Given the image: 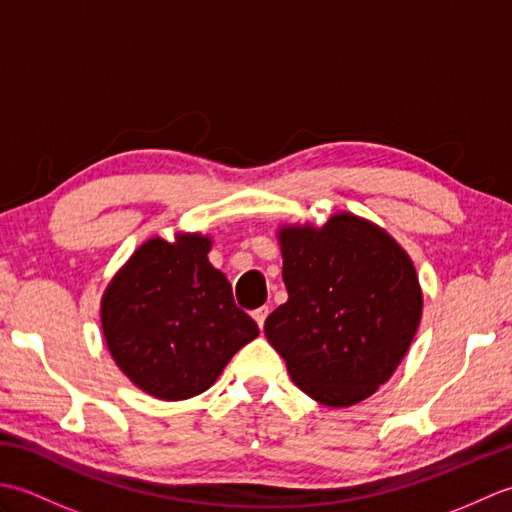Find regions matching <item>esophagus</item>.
I'll list each match as a JSON object with an SVG mask.
<instances>
[{
  "instance_id": "obj_1",
  "label": "esophagus",
  "mask_w": 512,
  "mask_h": 512,
  "mask_svg": "<svg viewBox=\"0 0 512 512\" xmlns=\"http://www.w3.org/2000/svg\"><path fill=\"white\" fill-rule=\"evenodd\" d=\"M266 317H268V306H262V308H257V310H253V319L257 321V325H259V328H264V323H266Z\"/></svg>"
}]
</instances>
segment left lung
Instances as JSON below:
<instances>
[{"label":"left lung","mask_w":512,"mask_h":512,"mask_svg":"<svg viewBox=\"0 0 512 512\" xmlns=\"http://www.w3.org/2000/svg\"><path fill=\"white\" fill-rule=\"evenodd\" d=\"M279 242L288 301L266 319V339L303 394L356 405L387 383L416 336V268L383 228L350 213L281 228Z\"/></svg>","instance_id":"8db88e82"}]
</instances>
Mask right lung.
I'll list each match as a JSON object with an SVG mask.
<instances>
[{
    "instance_id": "1",
    "label": "right lung",
    "mask_w": 512,
    "mask_h": 512,
    "mask_svg": "<svg viewBox=\"0 0 512 512\" xmlns=\"http://www.w3.org/2000/svg\"><path fill=\"white\" fill-rule=\"evenodd\" d=\"M209 248L202 235L149 239L103 295V334L116 365L160 400L202 394L259 334L209 264Z\"/></svg>"
}]
</instances>
